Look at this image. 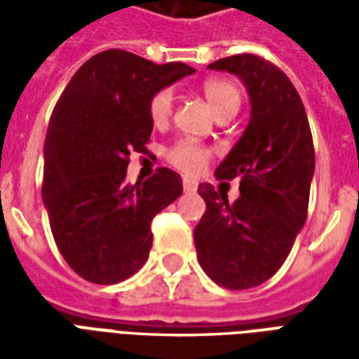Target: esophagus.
Wrapping results in <instances>:
<instances>
[{
	"mask_svg": "<svg viewBox=\"0 0 359 359\" xmlns=\"http://www.w3.org/2000/svg\"><path fill=\"white\" fill-rule=\"evenodd\" d=\"M182 188H184V192L192 194V192H196V190H198V182H196V180H190V179H182Z\"/></svg>",
	"mask_w": 359,
	"mask_h": 359,
	"instance_id": "1",
	"label": "esophagus"
}]
</instances>
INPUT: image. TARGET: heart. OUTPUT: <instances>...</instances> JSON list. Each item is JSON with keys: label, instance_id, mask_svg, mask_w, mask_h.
Returning a JSON list of instances; mask_svg holds the SVG:
<instances>
[{"label": "heart", "instance_id": "1", "mask_svg": "<svg viewBox=\"0 0 359 359\" xmlns=\"http://www.w3.org/2000/svg\"><path fill=\"white\" fill-rule=\"evenodd\" d=\"M202 92L217 118L233 117L241 107V90L231 81H223V79L208 81L202 86ZM172 103H175V97L171 90H159L157 94L151 95L148 103L149 121L156 126L167 125L172 115ZM211 154H213L211 148L203 146L200 142L180 140L169 148L167 159L179 171L187 175H198L210 161Z\"/></svg>", "mask_w": 359, "mask_h": 359}]
</instances>
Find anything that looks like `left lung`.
I'll return each instance as SVG.
<instances>
[{"instance_id": "8db88e82", "label": "left lung", "mask_w": 359, "mask_h": 359, "mask_svg": "<svg viewBox=\"0 0 359 359\" xmlns=\"http://www.w3.org/2000/svg\"><path fill=\"white\" fill-rule=\"evenodd\" d=\"M236 74L250 94L246 130L215 169L241 177V198L202 182L205 213L194 229L198 262L229 290L262 285L285 264L308 217L316 151L308 115L290 79L267 59L241 53L208 65Z\"/></svg>"}]
</instances>
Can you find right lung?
Instances as JSON below:
<instances>
[{
  "label": "right lung",
  "instance_id": "1",
  "mask_svg": "<svg viewBox=\"0 0 359 359\" xmlns=\"http://www.w3.org/2000/svg\"><path fill=\"white\" fill-rule=\"evenodd\" d=\"M194 73L107 50L74 73L51 113L43 144L42 198L61 256L95 285H115L146 264L151 219L182 194L179 172L126 184L133 151L146 154L154 123L148 103Z\"/></svg>",
  "mask_w": 359,
  "mask_h": 359
}]
</instances>
